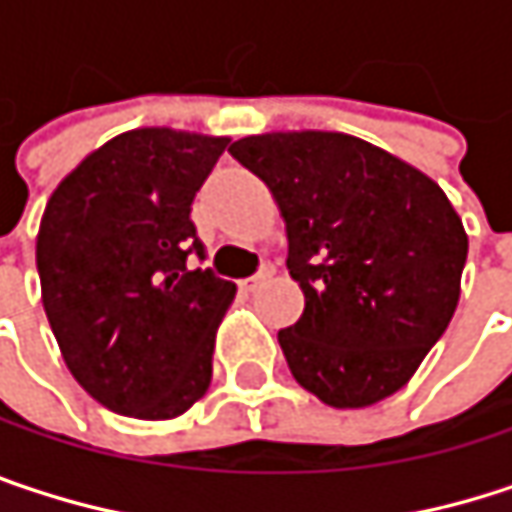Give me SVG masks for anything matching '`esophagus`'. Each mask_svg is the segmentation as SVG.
I'll use <instances>...</instances> for the list:
<instances>
[{"instance_id": "1", "label": "esophagus", "mask_w": 512, "mask_h": 512, "mask_svg": "<svg viewBox=\"0 0 512 512\" xmlns=\"http://www.w3.org/2000/svg\"><path fill=\"white\" fill-rule=\"evenodd\" d=\"M272 275H275V266H272V263H263V266L257 269V275H252V278H246V281H243V287H246V290H257V287H260V284H266Z\"/></svg>"}]
</instances>
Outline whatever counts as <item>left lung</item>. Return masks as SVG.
<instances>
[{
    "instance_id": "1",
    "label": "left lung",
    "mask_w": 512,
    "mask_h": 512,
    "mask_svg": "<svg viewBox=\"0 0 512 512\" xmlns=\"http://www.w3.org/2000/svg\"><path fill=\"white\" fill-rule=\"evenodd\" d=\"M228 151L287 225V269L305 293L278 332L293 379L335 409L400 391L460 302L468 237L442 186L347 133H260Z\"/></svg>"
}]
</instances>
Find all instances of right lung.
I'll use <instances>...</instances> for the list:
<instances>
[{"label":"right lung","mask_w":512,"mask_h":512,"mask_svg":"<svg viewBox=\"0 0 512 512\" xmlns=\"http://www.w3.org/2000/svg\"><path fill=\"white\" fill-rule=\"evenodd\" d=\"M225 136L121 133L50 195L38 231L41 299L73 379L106 409L171 421L213 379L216 329L237 284L192 269V198Z\"/></svg>","instance_id":"right-lung-1"}]
</instances>
